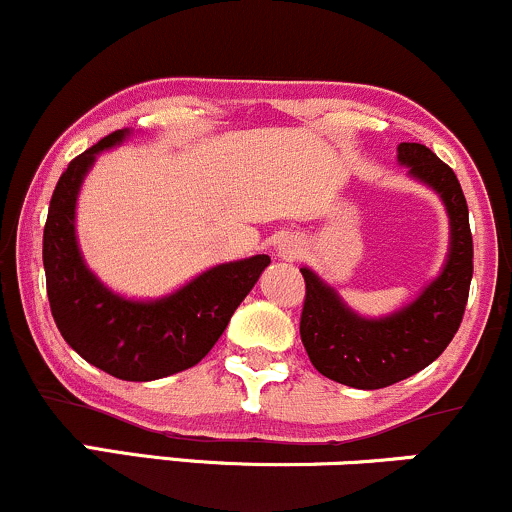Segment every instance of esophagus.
I'll list each match as a JSON object with an SVG mask.
<instances>
[{
	"mask_svg": "<svg viewBox=\"0 0 512 512\" xmlns=\"http://www.w3.org/2000/svg\"><path fill=\"white\" fill-rule=\"evenodd\" d=\"M285 254H287V256H290V258H292V256H294V251H285Z\"/></svg>",
	"mask_w": 512,
	"mask_h": 512,
	"instance_id": "34e87169",
	"label": "esophagus"
}]
</instances>
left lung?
<instances>
[{"label": "left lung", "mask_w": 512, "mask_h": 512, "mask_svg": "<svg viewBox=\"0 0 512 512\" xmlns=\"http://www.w3.org/2000/svg\"><path fill=\"white\" fill-rule=\"evenodd\" d=\"M398 160L441 194L450 218L446 268L417 302L388 318H362L340 302L335 290L302 268L304 350L330 381L359 390L393 386L441 357L465 316L474 270L470 210L455 172L422 143H400Z\"/></svg>", "instance_id": "left-lung-1"}]
</instances>
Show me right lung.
I'll return each instance as SVG.
<instances>
[{
	"instance_id": "right-lung-1",
	"label": "right lung",
	"mask_w": 512,
	"mask_h": 512,
	"mask_svg": "<svg viewBox=\"0 0 512 512\" xmlns=\"http://www.w3.org/2000/svg\"><path fill=\"white\" fill-rule=\"evenodd\" d=\"M126 134V129L112 131L62 172L47 210L42 263L62 338L105 374L122 381H155L191 369L213 350L270 258L258 254L222 263L158 302H131L100 285L76 244V196L95 155Z\"/></svg>"
}]
</instances>
